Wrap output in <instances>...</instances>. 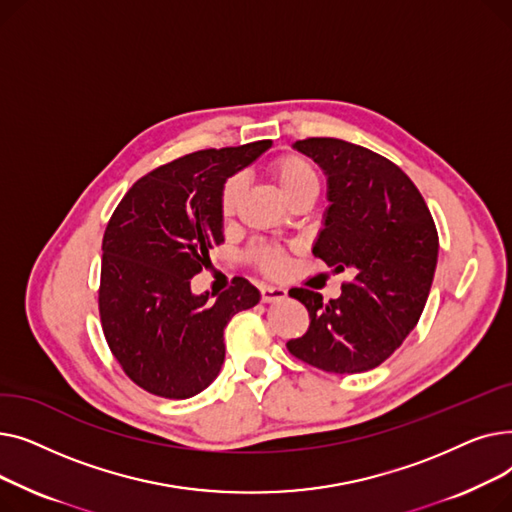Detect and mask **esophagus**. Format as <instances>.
I'll return each mask as SVG.
<instances>
[{
    "label": "esophagus",
    "mask_w": 512,
    "mask_h": 512,
    "mask_svg": "<svg viewBox=\"0 0 512 512\" xmlns=\"http://www.w3.org/2000/svg\"><path fill=\"white\" fill-rule=\"evenodd\" d=\"M286 299V288L282 286H261V301L263 303H276Z\"/></svg>",
    "instance_id": "esophagus-1"
}]
</instances>
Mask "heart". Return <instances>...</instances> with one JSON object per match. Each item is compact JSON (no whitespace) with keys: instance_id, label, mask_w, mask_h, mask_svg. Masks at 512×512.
Masks as SVG:
<instances>
[{"instance_id":"heart-1","label":"heart","mask_w":512,"mask_h":512,"mask_svg":"<svg viewBox=\"0 0 512 512\" xmlns=\"http://www.w3.org/2000/svg\"><path fill=\"white\" fill-rule=\"evenodd\" d=\"M282 195L290 201L297 195L305 191H317V174L315 168L311 166V161H307L301 155H282L272 161L270 166ZM247 182L242 176H232L224 182L222 193H220V213L222 218H232L238 209V203L245 195ZM249 257L261 267L267 274H280L284 270V257L270 247H255L251 249Z\"/></svg>"}]
</instances>
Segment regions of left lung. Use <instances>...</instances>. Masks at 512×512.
<instances>
[{"label":"left lung","mask_w":512,"mask_h":512,"mask_svg":"<svg viewBox=\"0 0 512 512\" xmlns=\"http://www.w3.org/2000/svg\"><path fill=\"white\" fill-rule=\"evenodd\" d=\"M292 149L328 178V207L313 255L348 272L338 299L292 288L309 311V330L288 351L330 373L382 365L423 313L438 265V230L411 178L386 157L340 139H305Z\"/></svg>","instance_id":"8db88e82"}]
</instances>
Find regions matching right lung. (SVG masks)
<instances>
[{"label":"right lung","mask_w":512,"mask_h":512,"mask_svg":"<svg viewBox=\"0 0 512 512\" xmlns=\"http://www.w3.org/2000/svg\"><path fill=\"white\" fill-rule=\"evenodd\" d=\"M272 147L205 149L178 157L132 184L103 234L99 313L107 344L128 378L164 398H191L224 365V328L259 303L234 278L220 294L191 290L224 242V182Z\"/></svg>","instance_id":"obj_1"}]
</instances>
